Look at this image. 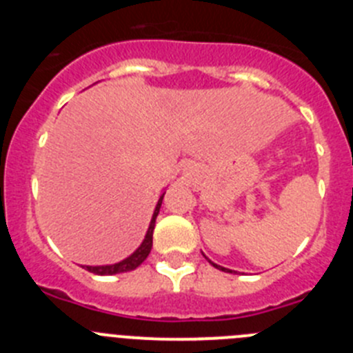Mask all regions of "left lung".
Segmentation results:
<instances>
[{
    "instance_id": "8db88e82",
    "label": "left lung",
    "mask_w": 353,
    "mask_h": 353,
    "mask_svg": "<svg viewBox=\"0 0 353 353\" xmlns=\"http://www.w3.org/2000/svg\"><path fill=\"white\" fill-rule=\"evenodd\" d=\"M205 258H207V256H205ZM207 260H208V258H207ZM208 261H210V260H208ZM210 263H212V265H214L215 269H219V270H224V272H233V270H230V269H224V267H221V265L214 263V261H210Z\"/></svg>"
}]
</instances>
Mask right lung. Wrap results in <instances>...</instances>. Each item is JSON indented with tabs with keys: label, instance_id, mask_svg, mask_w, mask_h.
<instances>
[{
	"label": "right lung",
	"instance_id": "add662e5",
	"mask_svg": "<svg viewBox=\"0 0 353 353\" xmlns=\"http://www.w3.org/2000/svg\"><path fill=\"white\" fill-rule=\"evenodd\" d=\"M164 194H166V192H162L161 198H159L157 207H155L154 215H152V221H150L148 232H146V235H145V240H143L141 245H139V248L136 249V251H134L130 256H127L125 260H121V261H118V263H113V265H95V267H92V265H84V269L88 270V272L99 274V276H113V274L130 272V270L138 269L139 265L146 260V256L150 254V251H152V239H154L155 219H157L159 210H161L162 198H164Z\"/></svg>",
	"mask_w": 353,
	"mask_h": 353
}]
</instances>
